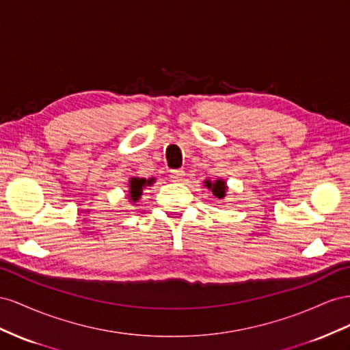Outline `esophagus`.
<instances>
[{
    "label": "esophagus",
    "mask_w": 350,
    "mask_h": 350,
    "mask_svg": "<svg viewBox=\"0 0 350 350\" xmlns=\"http://www.w3.org/2000/svg\"><path fill=\"white\" fill-rule=\"evenodd\" d=\"M185 177V172L183 170H173L172 173H170V180L174 182V183H180Z\"/></svg>",
    "instance_id": "34e87169"
}]
</instances>
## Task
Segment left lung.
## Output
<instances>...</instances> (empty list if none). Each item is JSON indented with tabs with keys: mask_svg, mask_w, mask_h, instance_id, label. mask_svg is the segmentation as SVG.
I'll return each instance as SVG.
<instances>
[{
	"mask_svg": "<svg viewBox=\"0 0 350 350\" xmlns=\"http://www.w3.org/2000/svg\"><path fill=\"white\" fill-rule=\"evenodd\" d=\"M204 186L206 189H209V191L213 192V195L218 199H223L226 196V192H227V182L224 180V178H215V180H209V178H206V180H204Z\"/></svg>",
	"mask_w": 350,
	"mask_h": 350,
	"instance_id": "left-lung-1",
	"label": "left lung"
}]
</instances>
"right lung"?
Segmentation results:
<instances>
[{
  "mask_svg": "<svg viewBox=\"0 0 350 350\" xmlns=\"http://www.w3.org/2000/svg\"><path fill=\"white\" fill-rule=\"evenodd\" d=\"M154 180H155L154 177L145 178V177H137V176L129 178V191H127L129 202H133V204L137 202L144 193V189L154 185Z\"/></svg>",
  "mask_w": 350,
  "mask_h": 350,
  "instance_id": "obj_1",
  "label": "right lung"
}]
</instances>
